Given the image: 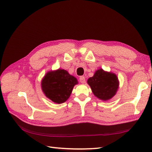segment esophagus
I'll list each match as a JSON object with an SVG mask.
<instances>
[{
    "label": "esophagus",
    "mask_w": 152,
    "mask_h": 152,
    "mask_svg": "<svg viewBox=\"0 0 152 152\" xmlns=\"http://www.w3.org/2000/svg\"><path fill=\"white\" fill-rule=\"evenodd\" d=\"M79 80H80V82H81V83H82V84L85 83V82H86V78H85V77L80 76L79 77Z\"/></svg>",
    "instance_id": "esophagus-1"
}]
</instances>
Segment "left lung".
<instances>
[{
  "label": "left lung",
  "mask_w": 152,
  "mask_h": 152,
  "mask_svg": "<svg viewBox=\"0 0 152 152\" xmlns=\"http://www.w3.org/2000/svg\"><path fill=\"white\" fill-rule=\"evenodd\" d=\"M93 94L100 99L108 100L115 94L118 87V80L114 73L97 70L93 77L87 80Z\"/></svg>",
  "instance_id": "8db88e82"
}]
</instances>
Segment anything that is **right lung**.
<instances>
[{
	"label": "right lung",
	"mask_w": 152,
	"mask_h": 152,
	"mask_svg": "<svg viewBox=\"0 0 152 152\" xmlns=\"http://www.w3.org/2000/svg\"><path fill=\"white\" fill-rule=\"evenodd\" d=\"M78 83L76 78L65 70L48 72L42 81L45 95L53 102L62 103L70 97L73 87Z\"/></svg>",
	"instance_id": "1"
}]
</instances>
